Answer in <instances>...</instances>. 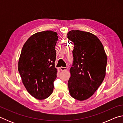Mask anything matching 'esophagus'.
Segmentation results:
<instances>
[{"mask_svg":"<svg viewBox=\"0 0 123 123\" xmlns=\"http://www.w3.org/2000/svg\"><path fill=\"white\" fill-rule=\"evenodd\" d=\"M60 69L61 70H67L68 68L67 67H61L60 68Z\"/></svg>","mask_w":123,"mask_h":123,"instance_id":"esophagus-1","label":"esophagus"}]
</instances>
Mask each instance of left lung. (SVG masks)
<instances>
[{"instance_id": "left-lung-1", "label": "left lung", "mask_w": 123, "mask_h": 123, "mask_svg": "<svg viewBox=\"0 0 123 123\" xmlns=\"http://www.w3.org/2000/svg\"><path fill=\"white\" fill-rule=\"evenodd\" d=\"M67 37L74 43L69 92L73 98L85 100L94 94L105 78L107 55L101 41L92 33L73 30Z\"/></svg>"}]
</instances>
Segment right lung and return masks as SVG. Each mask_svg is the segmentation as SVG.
Returning a JSON list of instances; mask_svg holds the SVG:
<instances>
[{
	"mask_svg": "<svg viewBox=\"0 0 123 123\" xmlns=\"http://www.w3.org/2000/svg\"><path fill=\"white\" fill-rule=\"evenodd\" d=\"M57 40V32H38L29 37L22 48L18 71L27 91L37 99H46L53 93L57 73L55 67Z\"/></svg>",
	"mask_w": 123,
	"mask_h": 123,
	"instance_id": "1",
	"label": "right lung"
}]
</instances>
